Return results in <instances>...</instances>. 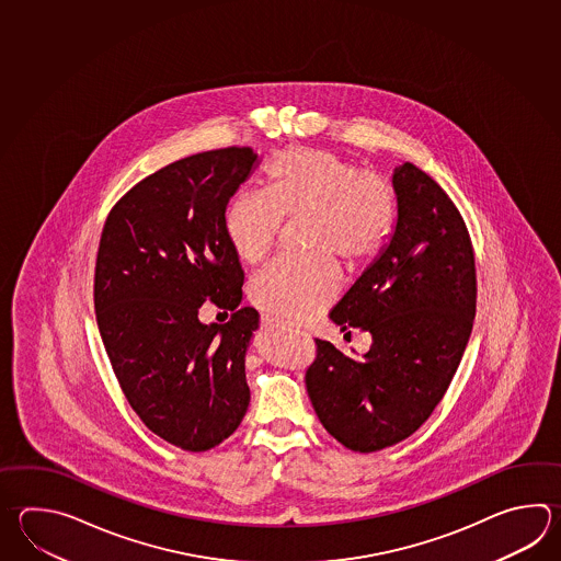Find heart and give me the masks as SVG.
Listing matches in <instances>:
<instances>
[{"instance_id": "obj_1", "label": "heart", "mask_w": 561, "mask_h": 561, "mask_svg": "<svg viewBox=\"0 0 561 561\" xmlns=\"http://www.w3.org/2000/svg\"><path fill=\"white\" fill-rule=\"evenodd\" d=\"M306 218L308 260H282L252 282L260 308L284 321H304L332 301L340 257L350 267L374 260L396 221V194L379 173L359 170L330 149L291 148L265 165L263 194L236 195L224 214L229 245L241 262L265 260L282 219Z\"/></svg>"}]
</instances>
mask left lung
Here are the masks:
<instances>
[{
  "label": "left lung",
  "mask_w": 561,
  "mask_h": 561,
  "mask_svg": "<svg viewBox=\"0 0 561 561\" xmlns=\"http://www.w3.org/2000/svg\"><path fill=\"white\" fill-rule=\"evenodd\" d=\"M398 224L388 248L332 309L342 330L371 333L362 362L316 340L306 371L321 425L371 454L417 432L466 352L476 318V255L466 221L437 183L405 161L393 172Z\"/></svg>",
  "instance_id": "8db88e82"
}]
</instances>
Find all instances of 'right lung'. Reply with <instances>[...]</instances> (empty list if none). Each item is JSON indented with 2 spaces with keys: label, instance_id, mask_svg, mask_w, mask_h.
Masks as SVG:
<instances>
[{
  "label": "right lung",
  "instance_id": "add662e5",
  "mask_svg": "<svg viewBox=\"0 0 561 561\" xmlns=\"http://www.w3.org/2000/svg\"><path fill=\"white\" fill-rule=\"evenodd\" d=\"M255 161L252 148L173 161L103 224L93 304L105 352L139 420L185 451L219 446L250 405L245 352L260 316L238 308L243 270L224 214ZM204 300L231 310L229 323L202 324Z\"/></svg>",
  "mask_w": 561,
  "mask_h": 561
}]
</instances>
